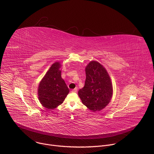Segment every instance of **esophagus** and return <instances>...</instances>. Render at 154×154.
I'll return each instance as SVG.
<instances>
[{
  "instance_id": "obj_1",
  "label": "esophagus",
  "mask_w": 154,
  "mask_h": 154,
  "mask_svg": "<svg viewBox=\"0 0 154 154\" xmlns=\"http://www.w3.org/2000/svg\"><path fill=\"white\" fill-rule=\"evenodd\" d=\"M77 91V88H74V90H72V93H76Z\"/></svg>"
}]
</instances>
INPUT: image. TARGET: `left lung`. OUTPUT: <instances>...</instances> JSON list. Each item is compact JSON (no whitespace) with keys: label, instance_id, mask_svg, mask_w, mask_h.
<instances>
[{"label":"left lung","instance_id":"left-lung-1","mask_svg":"<svg viewBox=\"0 0 154 154\" xmlns=\"http://www.w3.org/2000/svg\"><path fill=\"white\" fill-rule=\"evenodd\" d=\"M85 86L79 92L82 103L91 111L103 109L110 102L113 86L106 70L97 61H92L85 68Z\"/></svg>","mask_w":154,"mask_h":154}]
</instances>
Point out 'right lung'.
<instances>
[{"instance_id":"add662e5","label":"right lung","mask_w":154,"mask_h":154,"mask_svg":"<svg viewBox=\"0 0 154 154\" xmlns=\"http://www.w3.org/2000/svg\"><path fill=\"white\" fill-rule=\"evenodd\" d=\"M61 64L54 63L39 83L38 95L40 103L51 109L61 105L69 92V90L61 76Z\"/></svg>"}]
</instances>
